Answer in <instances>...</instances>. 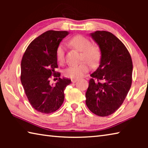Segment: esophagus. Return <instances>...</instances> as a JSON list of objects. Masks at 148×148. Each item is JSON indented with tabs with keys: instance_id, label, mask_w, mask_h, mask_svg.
Listing matches in <instances>:
<instances>
[{
	"instance_id": "esophagus-1",
	"label": "esophagus",
	"mask_w": 148,
	"mask_h": 148,
	"mask_svg": "<svg viewBox=\"0 0 148 148\" xmlns=\"http://www.w3.org/2000/svg\"><path fill=\"white\" fill-rule=\"evenodd\" d=\"M77 81V79H71L72 83H76Z\"/></svg>"
}]
</instances>
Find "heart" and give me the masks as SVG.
<instances>
[{"label": "heart", "mask_w": 148, "mask_h": 148, "mask_svg": "<svg viewBox=\"0 0 148 148\" xmlns=\"http://www.w3.org/2000/svg\"><path fill=\"white\" fill-rule=\"evenodd\" d=\"M70 44L81 51L80 61H85L79 64L68 67L64 69L63 73L64 76L69 78H79L89 72L90 69L89 64L92 67L97 66L99 64L102 57L101 47L98 44H91L89 39L82 35H76L72 37L70 40ZM56 55L57 61L63 64L65 61V47L63 44H60L57 47Z\"/></svg>", "instance_id": "obj_1"}]
</instances>
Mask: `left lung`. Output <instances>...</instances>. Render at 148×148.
<instances>
[{"label": "left lung", "mask_w": 148, "mask_h": 148, "mask_svg": "<svg viewBox=\"0 0 148 148\" xmlns=\"http://www.w3.org/2000/svg\"><path fill=\"white\" fill-rule=\"evenodd\" d=\"M102 51L101 64L91 74L86 103L95 115L105 117L121 106L132 84V61L128 49L112 33L97 31L91 34Z\"/></svg>", "instance_id": "8db88e82"}]
</instances>
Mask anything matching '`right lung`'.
<instances>
[{
	"label": "right lung",
	"mask_w": 148,
	"mask_h": 148,
	"mask_svg": "<svg viewBox=\"0 0 148 148\" xmlns=\"http://www.w3.org/2000/svg\"><path fill=\"white\" fill-rule=\"evenodd\" d=\"M67 31L49 30L29 45L21 62V82L30 104L43 114L56 112L63 103L64 91L71 79H61L58 68L56 49ZM52 77L58 79L56 86L50 85Z\"/></svg>",
	"instance_id": "add662e5"
}]
</instances>
